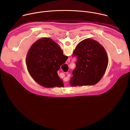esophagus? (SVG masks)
I'll return each instance as SVG.
<instances>
[{
	"instance_id": "obj_1",
	"label": "esophagus",
	"mask_w": 130,
	"mask_h": 130,
	"mask_svg": "<svg viewBox=\"0 0 130 130\" xmlns=\"http://www.w3.org/2000/svg\"><path fill=\"white\" fill-rule=\"evenodd\" d=\"M69 62H70V59H68V60L66 61V64H68V63H69Z\"/></svg>"
}]
</instances>
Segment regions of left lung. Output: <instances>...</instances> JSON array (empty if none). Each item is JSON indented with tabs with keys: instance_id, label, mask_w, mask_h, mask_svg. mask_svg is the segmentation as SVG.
<instances>
[{
	"instance_id": "obj_1",
	"label": "left lung",
	"mask_w": 130,
	"mask_h": 130,
	"mask_svg": "<svg viewBox=\"0 0 130 130\" xmlns=\"http://www.w3.org/2000/svg\"><path fill=\"white\" fill-rule=\"evenodd\" d=\"M77 57L73 71L71 86L92 85L103 77L108 65V57L104 47L97 41L86 39L80 42L73 51Z\"/></svg>"
}]
</instances>
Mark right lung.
<instances>
[{"label":"right lung","instance_id":"obj_1","mask_svg":"<svg viewBox=\"0 0 130 130\" xmlns=\"http://www.w3.org/2000/svg\"><path fill=\"white\" fill-rule=\"evenodd\" d=\"M68 58L52 39L42 38L34 43L28 52L27 69L39 84L47 88L60 87L63 83L57 71Z\"/></svg>","mask_w":130,"mask_h":130}]
</instances>
